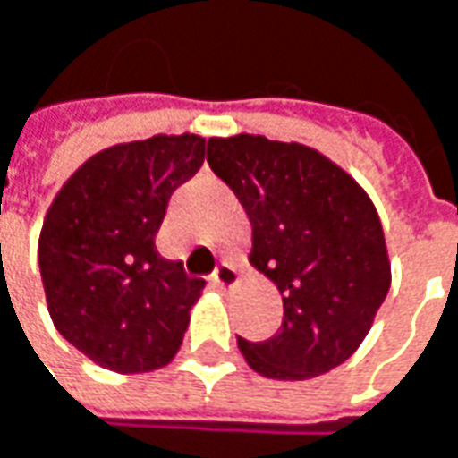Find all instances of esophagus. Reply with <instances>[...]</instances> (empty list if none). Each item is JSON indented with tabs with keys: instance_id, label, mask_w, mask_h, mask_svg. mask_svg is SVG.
<instances>
[{
	"instance_id": "34e87169",
	"label": "esophagus",
	"mask_w": 458,
	"mask_h": 458,
	"mask_svg": "<svg viewBox=\"0 0 458 458\" xmlns=\"http://www.w3.org/2000/svg\"><path fill=\"white\" fill-rule=\"evenodd\" d=\"M212 282L217 287H233V284H238V268H235V264L233 261H223L220 267L215 268Z\"/></svg>"
}]
</instances>
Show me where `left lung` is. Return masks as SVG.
<instances>
[{"instance_id": "obj_1", "label": "left lung", "mask_w": 458, "mask_h": 458, "mask_svg": "<svg viewBox=\"0 0 458 458\" xmlns=\"http://www.w3.org/2000/svg\"><path fill=\"white\" fill-rule=\"evenodd\" d=\"M208 164L249 212L250 264L284 300L271 338H238L249 367L292 382L344 364L389 292L385 230L367 191L323 153L264 135L209 138Z\"/></svg>"}]
</instances>
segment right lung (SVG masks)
I'll use <instances>...</instances> for the list:
<instances>
[{
    "label": "right lung",
    "mask_w": 458,
    "mask_h": 458,
    "mask_svg": "<svg viewBox=\"0 0 458 458\" xmlns=\"http://www.w3.org/2000/svg\"><path fill=\"white\" fill-rule=\"evenodd\" d=\"M205 161L199 135H153L91 156L55 194L38 243L53 323L99 367L140 374L182 346L205 279L156 249L174 190Z\"/></svg>",
    "instance_id": "obj_1"
}]
</instances>
